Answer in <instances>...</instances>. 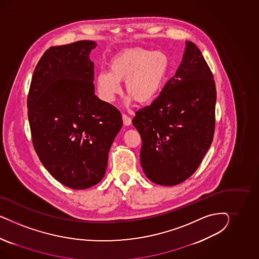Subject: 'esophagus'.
Instances as JSON below:
<instances>
[{"mask_svg":"<svg viewBox=\"0 0 259 259\" xmlns=\"http://www.w3.org/2000/svg\"><path fill=\"white\" fill-rule=\"evenodd\" d=\"M122 120H123V124L125 126H129L132 123V118L128 117L125 114H122Z\"/></svg>","mask_w":259,"mask_h":259,"instance_id":"1","label":"esophagus"}]
</instances>
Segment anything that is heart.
Masks as SVG:
<instances>
[{
    "mask_svg": "<svg viewBox=\"0 0 259 259\" xmlns=\"http://www.w3.org/2000/svg\"><path fill=\"white\" fill-rule=\"evenodd\" d=\"M109 72L96 78V87L102 101L112 102L120 94V81H126V93L141 104L153 102L164 85L171 69L168 54L144 47L127 48L109 62Z\"/></svg>",
    "mask_w": 259,
    "mask_h": 259,
    "instance_id": "1",
    "label": "heart"
}]
</instances>
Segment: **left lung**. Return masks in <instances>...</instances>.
Wrapping results in <instances>:
<instances>
[{
    "instance_id": "8db88e82",
    "label": "left lung",
    "mask_w": 259,
    "mask_h": 259,
    "mask_svg": "<svg viewBox=\"0 0 259 259\" xmlns=\"http://www.w3.org/2000/svg\"><path fill=\"white\" fill-rule=\"evenodd\" d=\"M215 102L212 71L187 40L175 76L132 120L142 141L141 167L150 181L174 186L196 172L212 143Z\"/></svg>"
}]
</instances>
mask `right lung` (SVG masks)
Instances as JSON below:
<instances>
[{"label": "right lung", "instance_id": "add662e5", "mask_svg": "<svg viewBox=\"0 0 259 259\" xmlns=\"http://www.w3.org/2000/svg\"><path fill=\"white\" fill-rule=\"evenodd\" d=\"M93 40L52 47L39 59L27 97L32 142L50 175L69 188L102 181L121 126L115 106L95 95Z\"/></svg>", "mask_w": 259, "mask_h": 259}]
</instances>
